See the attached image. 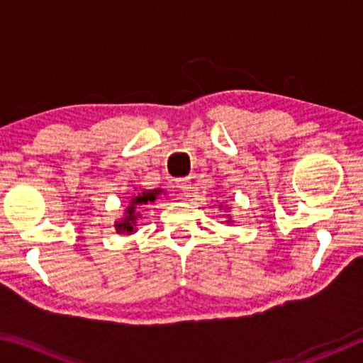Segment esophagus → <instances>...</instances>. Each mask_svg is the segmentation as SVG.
I'll return each instance as SVG.
<instances>
[{
    "label": "esophagus",
    "instance_id": "34e87169",
    "mask_svg": "<svg viewBox=\"0 0 363 363\" xmlns=\"http://www.w3.org/2000/svg\"><path fill=\"white\" fill-rule=\"evenodd\" d=\"M177 189H179L181 192H184V195H186V194L190 192V189H192V187H190V184H189L187 179H179V181H177Z\"/></svg>",
    "mask_w": 363,
    "mask_h": 363
}]
</instances>
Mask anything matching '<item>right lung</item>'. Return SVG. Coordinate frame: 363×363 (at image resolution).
<instances>
[{
    "mask_svg": "<svg viewBox=\"0 0 363 363\" xmlns=\"http://www.w3.org/2000/svg\"><path fill=\"white\" fill-rule=\"evenodd\" d=\"M162 194V189H157V190H144L143 194L138 195L136 199L131 200V206H128V216L121 220V223L115 224L116 225V230L118 233L123 232H133L134 230V225H136V205H147L149 201H155L157 195Z\"/></svg>",
    "mask_w": 363,
    "mask_h": 363,
    "instance_id": "right-lung-1",
    "label": "right lung"
}]
</instances>
